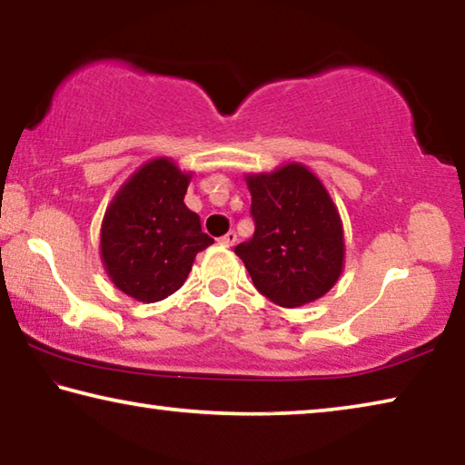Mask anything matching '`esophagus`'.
<instances>
[{"instance_id": "1", "label": "esophagus", "mask_w": 465, "mask_h": 465, "mask_svg": "<svg viewBox=\"0 0 465 465\" xmlns=\"http://www.w3.org/2000/svg\"><path fill=\"white\" fill-rule=\"evenodd\" d=\"M235 240H238V235H235V232H227L223 238H219V243H222V246H233Z\"/></svg>"}]
</instances>
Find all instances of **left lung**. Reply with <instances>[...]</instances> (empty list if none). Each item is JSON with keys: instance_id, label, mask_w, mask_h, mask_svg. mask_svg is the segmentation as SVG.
<instances>
[{"instance_id": "obj_1", "label": "left lung", "mask_w": 465, "mask_h": 465, "mask_svg": "<svg viewBox=\"0 0 465 465\" xmlns=\"http://www.w3.org/2000/svg\"><path fill=\"white\" fill-rule=\"evenodd\" d=\"M254 238L235 246L254 287L281 308L324 297L344 271V230L324 183L299 162L243 176Z\"/></svg>"}]
</instances>
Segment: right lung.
I'll use <instances>...</instances> for the list:
<instances>
[{
  "instance_id": "right-lung-1",
  "label": "right lung",
  "mask_w": 465,
  "mask_h": 465,
  "mask_svg": "<svg viewBox=\"0 0 465 465\" xmlns=\"http://www.w3.org/2000/svg\"><path fill=\"white\" fill-rule=\"evenodd\" d=\"M193 172L172 157L145 162L108 203L100 227V261L113 285L141 303L184 285L199 252L213 240L184 204Z\"/></svg>"
}]
</instances>
